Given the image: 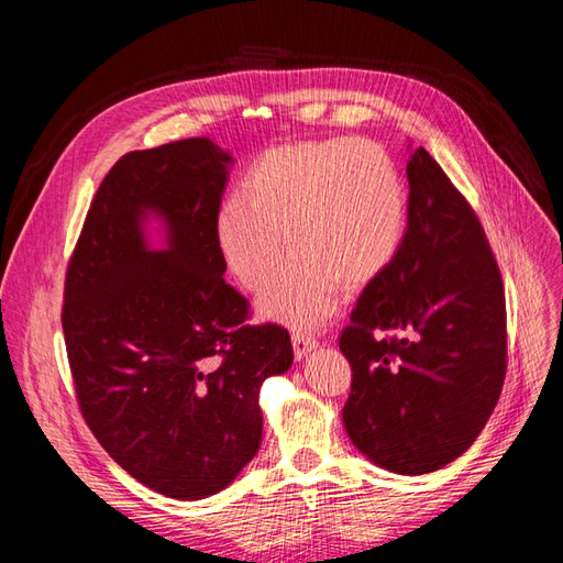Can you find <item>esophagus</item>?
<instances>
[{
    "instance_id": "obj_1",
    "label": "esophagus",
    "mask_w": 563,
    "mask_h": 563,
    "mask_svg": "<svg viewBox=\"0 0 563 563\" xmlns=\"http://www.w3.org/2000/svg\"><path fill=\"white\" fill-rule=\"evenodd\" d=\"M291 343H294L296 360H305V356H308L319 345L317 338L312 333H308V331H294Z\"/></svg>"
}]
</instances>
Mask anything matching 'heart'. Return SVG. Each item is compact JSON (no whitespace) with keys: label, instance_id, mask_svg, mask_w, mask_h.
I'll return each instance as SVG.
<instances>
[{"label":"heart","instance_id":"b5f03b06","mask_svg":"<svg viewBox=\"0 0 563 563\" xmlns=\"http://www.w3.org/2000/svg\"><path fill=\"white\" fill-rule=\"evenodd\" d=\"M406 228V187L389 152L364 139L302 141L263 152L242 199L223 203L216 244L230 275L263 294L269 319L314 327L338 308L340 286L356 291L395 263Z\"/></svg>","mask_w":563,"mask_h":563}]
</instances>
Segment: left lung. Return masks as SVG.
<instances>
[{
	"mask_svg": "<svg viewBox=\"0 0 563 563\" xmlns=\"http://www.w3.org/2000/svg\"><path fill=\"white\" fill-rule=\"evenodd\" d=\"M406 176L397 258L364 288L338 340L352 366L343 422L371 463L428 474L463 455L498 404L507 312L500 267L470 201L424 147Z\"/></svg>",
	"mask_w": 563,
	"mask_h": 563,
	"instance_id": "left-lung-1",
	"label": "left lung"
}]
</instances>
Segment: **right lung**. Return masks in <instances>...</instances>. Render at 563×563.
<instances>
[{
  "label": "right lung",
  "mask_w": 563,
  "mask_h": 563,
  "mask_svg": "<svg viewBox=\"0 0 563 563\" xmlns=\"http://www.w3.org/2000/svg\"><path fill=\"white\" fill-rule=\"evenodd\" d=\"M230 152L185 139L119 159L65 275L63 333L79 411L143 486L199 500L234 482L263 439L261 385L294 364L291 335L251 327L225 279L216 218ZM159 214L166 250L142 225Z\"/></svg>",
  "instance_id": "add662e5"
}]
</instances>
